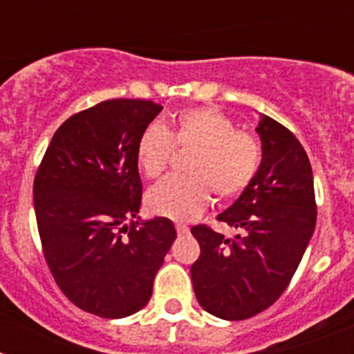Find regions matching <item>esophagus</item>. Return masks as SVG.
<instances>
[{
	"label": "esophagus",
	"mask_w": 354,
	"mask_h": 354,
	"mask_svg": "<svg viewBox=\"0 0 354 354\" xmlns=\"http://www.w3.org/2000/svg\"><path fill=\"white\" fill-rule=\"evenodd\" d=\"M175 228H177V234H179V236H187V234H189V227H187V225L177 223Z\"/></svg>",
	"instance_id": "obj_1"
}]
</instances>
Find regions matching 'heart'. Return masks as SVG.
Wrapping results in <instances>:
<instances>
[{"label":"heart","mask_w":354,"mask_h":354,"mask_svg":"<svg viewBox=\"0 0 354 354\" xmlns=\"http://www.w3.org/2000/svg\"><path fill=\"white\" fill-rule=\"evenodd\" d=\"M174 147L195 149L186 171L168 177L147 195L154 214L175 221L195 220L211 202L232 200L245 192L262 167V143L255 134L236 129L232 118L214 108H187L162 126L149 124L136 143L142 174L156 179L170 165Z\"/></svg>","instance_id":"b5f03b06"}]
</instances>
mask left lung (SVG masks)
I'll list each match as a JSON object with an SVG mask.
<instances>
[{
  "label": "left lung",
  "instance_id": "1",
  "mask_svg": "<svg viewBox=\"0 0 354 354\" xmlns=\"http://www.w3.org/2000/svg\"><path fill=\"white\" fill-rule=\"evenodd\" d=\"M257 133L262 167L218 221L237 228L227 239L207 225L192 234L200 257L192 266L196 299L204 310L243 321L270 308L292 280L315 228L314 177L305 149L287 127L262 115Z\"/></svg>",
  "mask_w": 354,
  "mask_h": 354
}]
</instances>
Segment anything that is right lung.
Here are the masks:
<instances>
[{"instance_id":"right-lung-1","label":"right lung","mask_w":354,"mask_h":354,"mask_svg":"<svg viewBox=\"0 0 354 354\" xmlns=\"http://www.w3.org/2000/svg\"><path fill=\"white\" fill-rule=\"evenodd\" d=\"M161 106L102 101L53 136L33 183L37 227L55 282L81 310L120 319L142 310L177 237L168 218H136L142 179L136 143Z\"/></svg>"}]
</instances>
